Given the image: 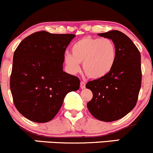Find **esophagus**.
<instances>
[{
	"label": "esophagus",
	"mask_w": 153,
	"mask_h": 153,
	"mask_svg": "<svg viewBox=\"0 0 153 153\" xmlns=\"http://www.w3.org/2000/svg\"><path fill=\"white\" fill-rule=\"evenodd\" d=\"M85 87H86L85 81H81V89H85Z\"/></svg>",
	"instance_id": "1"
}]
</instances>
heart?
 <instances>
[{
	"instance_id": "obj_1",
	"label": "heart",
	"mask_w": 153,
	"mask_h": 153,
	"mask_svg": "<svg viewBox=\"0 0 153 153\" xmlns=\"http://www.w3.org/2000/svg\"><path fill=\"white\" fill-rule=\"evenodd\" d=\"M116 60V47L109 38L85 37L73 44L72 54H66L64 61L71 72H78L80 64L88 77L98 79L107 75Z\"/></svg>"
}]
</instances>
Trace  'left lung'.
Returning <instances> with one entry per match:
<instances>
[{"instance_id": "left-lung-1", "label": "left lung", "mask_w": 153, "mask_h": 153, "mask_svg": "<svg viewBox=\"0 0 153 153\" xmlns=\"http://www.w3.org/2000/svg\"><path fill=\"white\" fill-rule=\"evenodd\" d=\"M98 35L113 41L116 60L107 75L86 84L93 94L86 106L95 118L110 122L121 119L136 105L142 78L141 54L130 38L120 31Z\"/></svg>"}]
</instances>
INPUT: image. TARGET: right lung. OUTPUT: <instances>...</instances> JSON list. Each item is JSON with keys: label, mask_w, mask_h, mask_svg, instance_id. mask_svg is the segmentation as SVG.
I'll list each match as a JSON object with an SVG mask.
<instances>
[{"label": "right lung", "mask_w": 153, "mask_h": 153, "mask_svg": "<svg viewBox=\"0 0 153 153\" xmlns=\"http://www.w3.org/2000/svg\"><path fill=\"white\" fill-rule=\"evenodd\" d=\"M75 37L40 31L24 38L15 49L10 89L15 107L27 119L51 121L66 95L79 89V78L63 71L65 50Z\"/></svg>", "instance_id": "obj_1"}]
</instances>
